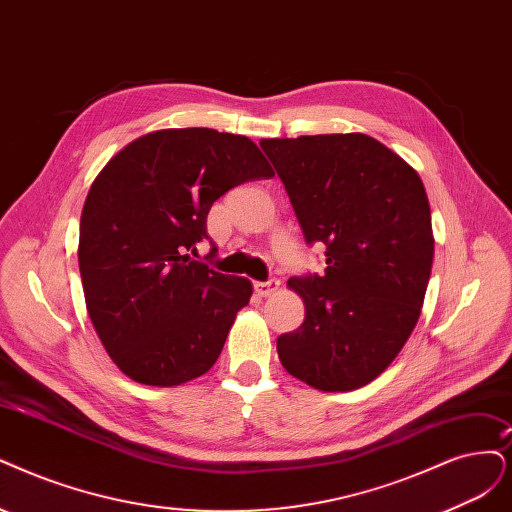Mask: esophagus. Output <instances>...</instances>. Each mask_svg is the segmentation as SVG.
Here are the masks:
<instances>
[{
	"instance_id": "1",
	"label": "esophagus",
	"mask_w": 512,
	"mask_h": 512,
	"mask_svg": "<svg viewBox=\"0 0 512 512\" xmlns=\"http://www.w3.org/2000/svg\"><path fill=\"white\" fill-rule=\"evenodd\" d=\"M253 287H255V293L259 297H270V295H274L278 291L280 282L276 278H272V280H266V282H255Z\"/></svg>"
}]
</instances>
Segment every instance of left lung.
I'll list each match as a JSON object with an SVG mask.
<instances>
[{
	"instance_id": "1",
	"label": "left lung",
	"mask_w": 512,
	"mask_h": 512,
	"mask_svg": "<svg viewBox=\"0 0 512 512\" xmlns=\"http://www.w3.org/2000/svg\"><path fill=\"white\" fill-rule=\"evenodd\" d=\"M306 240L327 246L323 276L289 278L306 306L278 358L323 392L384 373L418 323L432 268L430 204L415 168L363 135L261 139Z\"/></svg>"
}]
</instances>
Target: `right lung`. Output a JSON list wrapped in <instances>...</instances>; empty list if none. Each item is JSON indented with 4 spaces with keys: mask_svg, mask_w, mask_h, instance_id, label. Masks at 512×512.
<instances>
[{
    "mask_svg": "<svg viewBox=\"0 0 512 512\" xmlns=\"http://www.w3.org/2000/svg\"><path fill=\"white\" fill-rule=\"evenodd\" d=\"M274 170L242 135L164 128L128 143L92 181L80 219L86 310L118 369L173 388L211 369L253 285L192 255L227 189Z\"/></svg>",
    "mask_w": 512,
    "mask_h": 512,
    "instance_id": "obj_1",
    "label": "right lung"
}]
</instances>
